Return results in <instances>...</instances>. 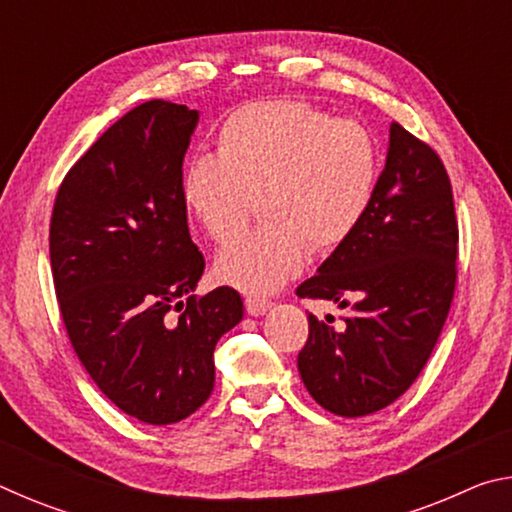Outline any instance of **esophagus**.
<instances>
[{
    "instance_id": "1",
    "label": "esophagus",
    "mask_w": 512,
    "mask_h": 512,
    "mask_svg": "<svg viewBox=\"0 0 512 512\" xmlns=\"http://www.w3.org/2000/svg\"><path fill=\"white\" fill-rule=\"evenodd\" d=\"M273 307L271 300H262V298H246V311L250 316H264L268 309Z\"/></svg>"
}]
</instances>
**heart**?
<instances>
[{
	"mask_svg": "<svg viewBox=\"0 0 512 512\" xmlns=\"http://www.w3.org/2000/svg\"><path fill=\"white\" fill-rule=\"evenodd\" d=\"M216 155L185 167L180 198L216 244L246 228L259 201L264 223L216 257L221 282L271 293L296 277L309 250L348 241L372 205L379 151L357 121L293 99L255 101L223 121Z\"/></svg>",
	"mask_w": 512,
	"mask_h": 512,
	"instance_id": "obj_1",
	"label": "heart"
}]
</instances>
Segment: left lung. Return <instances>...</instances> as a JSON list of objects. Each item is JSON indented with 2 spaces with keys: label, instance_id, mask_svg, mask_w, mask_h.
<instances>
[{
  "label": "left lung",
  "instance_id": "1",
  "mask_svg": "<svg viewBox=\"0 0 512 512\" xmlns=\"http://www.w3.org/2000/svg\"><path fill=\"white\" fill-rule=\"evenodd\" d=\"M456 253L443 162L393 121L366 219L296 291L348 307L341 327L332 316L309 314V339L298 354L302 384L323 409L361 418L413 384L452 307Z\"/></svg>",
  "mask_w": 512,
  "mask_h": 512
}]
</instances>
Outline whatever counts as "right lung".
<instances>
[{
    "mask_svg": "<svg viewBox=\"0 0 512 512\" xmlns=\"http://www.w3.org/2000/svg\"><path fill=\"white\" fill-rule=\"evenodd\" d=\"M196 126L198 110L162 99L126 112L69 169L51 214L69 341L99 391L146 424L205 404L216 343L244 318L235 289L194 296L205 259L180 183Z\"/></svg>",
    "mask_w": 512,
    "mask_h": 512,
    "instance_id": "1",
    "label": "right lung"
}]
</instances>
